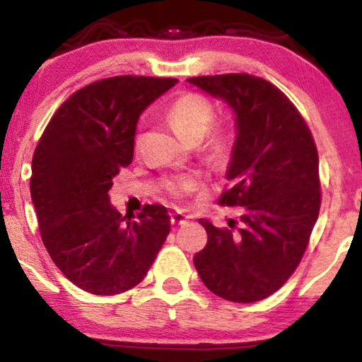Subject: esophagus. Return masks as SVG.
<instances>
[{
	"label": "esophagus",
	"instance_id": "obj_1",
	"mask_svg": "<svg viewBox=\"0 0 362 362\" xmlns=\"http://www.w3.org/2000/svg\"><path fill=\"white\" fill-rule=\"evenodd\" d=\"M170 221H172L173 226H178V224L187 223V216L182 214V213H178V211H177V213L170 214Z\"/></svg>",
	"mask_w": 362,
	"mask_h": 362
}]
</instances>
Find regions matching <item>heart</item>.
I'll return each instance as SVG.
<instances>
[{
	"instance_id": "heart-1",
	"label": "heart",
	"mask_w": 362,
	"mask_h": 362,
	"mask_svg": "<svg viewBox=\"0 0 362 362\" xmlns=\"http://www.w3.org/2000/svg\"><path fill=\"white\" fill-rule=\"evenodd\" d=\"M170 126L187 143H197L206 136V146L216 156H221L230 148V134L224 127H211L214 120V105L199 93H184L170 103L167 110ZM139 143V138L136 139ZM199 187V177L187 175L168 180L165 184L173 197L194 192Z\"/></svg>"
}]
</instances>
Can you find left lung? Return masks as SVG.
<instances>
[{"label":"left lung","mask_w":362,"mask_h":362,"mask_svg":"<svg viewBox=\"0 0 362 362\" xmlns=\"http://www.w3.org/2000/svg\"><path fill=\"white\" fill-rule=\"evenodd\" d=\"M235 114L236 139L219 202L240 206L242 228H206L194 255L206 288L235 303H255L282 288L308 247L320 213L318 151L296 107L264 78L247 73L187 80Z\"/></svg>","instance_id":"1"}]
</instances>
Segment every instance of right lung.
Returning a JSON list of instances; mask_svg holds the SVG:
<instances>
[{
    "instance_id": "add662e5",
    "label": "right lung",
    "mask_w": 362,
    "mask_h": 362,
    "mask_svg": "<svg viewBox=\"0 0 362 362\" xmlns=\"http://www.w3.org/2000/svg\"><path fill=\"white\" fill-rule=\"evenodd\" d=\"M175 83L131 74L91 83L62 103L37 144L30 195L40 236L59 271L86 293L138 286L170 233L167 207L146 204L127 218L109 190L131 165L139 115Z\"/></svg>"
}]
</instances>
